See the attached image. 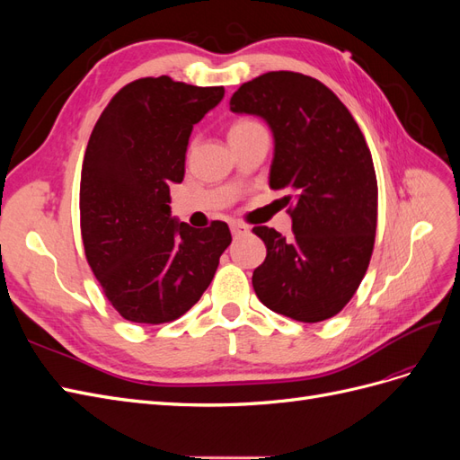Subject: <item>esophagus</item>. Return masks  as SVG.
Returning a JSON list of instances; mask_svg holds the SVG:
<instances>
[{"mask_svg":"<svg viewBox=\"0 0 460 460\" xmlns=\"http://www.w3.org/2000/svg\"><path fill=\"white\" fill-rule=\"evenodd\" d=\"M230 230H232V235L234 238H240V235H245L249 232V226H245L243 222H232L230 225Z\"/></svg>","mask_w":460,"mask_h":460,"instance_id":"1","label":"esophagus"}]
</instances>
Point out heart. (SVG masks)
I'll return each mask as SVG.
<instances>
[{"label":"heart","mask_w":460,"mask_h":460,"mask_svg":"<svg viewBox=\"0 0 460 460\" xmlns=\"http://www.w3.org/2000/svg\"><path fill=\"white\" fill-rule=\"evenodd\" d=\"M255 127H259V122L253 120V119H238V120H234V122L230 124L228 137H235V136H240V134H243V132H247V130H252V128H255Z\"/></svg>","instance_id":"1"}]
</instances>
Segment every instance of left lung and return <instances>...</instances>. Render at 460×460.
Here are the masks:
<instances>
[{
  "mask_svg": "<svg viewBox=\"0 0 460 460\" xmlns=\"http://www.w3.org/2000/svg\"><path fill=\"white\" fill-rule=\"evenodd\" d=\"M230 109L269 122L270 188L286 193L294 220L291 238L253 228L267 245L253 272L257 297L299 323L336 316L363 282L378 222V182L363 132L328 86L291 71L245 82Z\"/></svg>",
  "mask_w": 460,
  "mask_h": 460,
  "instance_id": "left-lung-1",
  "label": "left lung"
}]
</instances>
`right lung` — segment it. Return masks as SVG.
Here are the masks:
<instances>
[{"mask_svg": "<svg viewBox=\"0 0 460 460\" xmlns=\"http://www.w3.org/2000/svg\"><path fill=\"white\" fill-rule=\"evenodd\" d=\"M222 95V86L137 78L92 130L80 176L82 243L105 297L130 323L164 324L188 313L232 242L226 222L193 230L169 207L193 124Z\"/></svg>", "mask_w": 460, "mask_h": 460, "instance_id": "add662e5", "label": "right lung"}]
</instances>
